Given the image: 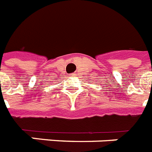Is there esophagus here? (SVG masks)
Listing matches in <instances>:
<instances>
[{
    "label": "esophagus",
    "mask_w": 152,
    "mask_h": 152,
    "mask_svg": "<svg viewBox=\"0 0 152 152\" xmlns=\"http://www.w3.org/2000/svg\"><path fill=\"white\" fill-rule=\"evenodd\" d=\"M76 75H77V74H75V73H74V74H71V75H70V76H72V77H74V76H76Z\"/></svg>",
    "instance_id": "obj_1"
}]
</instances>
